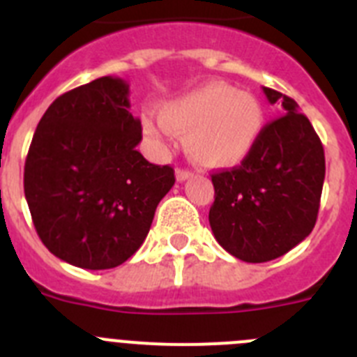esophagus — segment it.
<instances>
[{"instance_id":"1","label":"esophagus","mask_w":357,"mask_h":357,"mask_svg":"<svg viewBox=\"0 0 357 357\" xmlns=\"http://www.w3.org/2000/svg\"><path fill=\"white\" fill-rule=\"evenodd\" d=\"M175 175H176V181H178V182H184V181H188L189 176H193V172H189V169L176 168Z\"/></svg>"}]
</instances>
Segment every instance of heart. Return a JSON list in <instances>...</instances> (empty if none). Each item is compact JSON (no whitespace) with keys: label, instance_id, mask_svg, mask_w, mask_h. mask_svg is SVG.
<instances>
[{"label":"heart","instance_id":"heart-1","mask_svg":"<svg viewBox=\"0 0 357 357\" xmlns=\"http://www.w3.org/2000/svg\"><path fill=\"white\" fill-rule=\"evenodd\" d=\"M263 109L254 94L209 82L160 107V118L146 114L143 130L164 144L184 135L188 157L202 168H229L250 153L263 128Z\"/></svg>","mask_w":357,"mask_h":357}]
</instances>
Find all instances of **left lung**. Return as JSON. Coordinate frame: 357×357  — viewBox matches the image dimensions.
<instances>
[{
  "label": "left lung",
  "mask_w": 357,
  "mask_h": 357,
  "mask_svg": "<svg viewBox=\"0 0 357 357\" xmlns=\"http://www.w3.org/2000/svg\"><path fill=\"white\" fill-rule=\"evenodd\" d=\"M284 116L263 127L239 166L211 175L216 241L245 263H266L304 241L320 207L326 155L313 125L289 96L263 87Z\"/></svg>",
  "instance_id": "8db88e82"
}]
</instances>
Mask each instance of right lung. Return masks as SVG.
I'll use <instances>...</instances> for the list:
<instances>
[{"label":"right lung","instance_id":"right-lung-1","mask_svg":"<svg viewBox=\"0 0 357 357\" xmlns=\"http://www.w3.org/2000/svg\"><path fill=\"white\" fill-rule=\"evenodd\" d=\"M141 139L121 78L80 85L44 112L24 162V197L59 259L109 270L143 245L175 172L148 162L135 150Z\"/></svg>","mask_w":357,"mask_h":357}]
</instances>
